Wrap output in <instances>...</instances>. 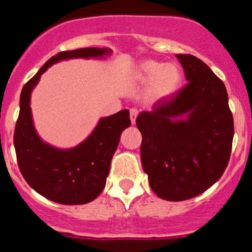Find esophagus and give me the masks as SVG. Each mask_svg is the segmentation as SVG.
Instances as JSON below:
<instances>
[{
    "label": "esophagus",
    "instance_id": "esophagus-1",
    "mask_svg": "<svg viewBox=\"0 0 252 252\" xmlns=\"http://www.w3.org/2000/svg\"><path fill=\"white\" fill-rule=\"evenodd\" d=\"M137 109H130V121H131L132 124L136 123V117H137Z\"/></svg>",
    "mask_w": 252,
    "mask_h": 252
}]
</instances>
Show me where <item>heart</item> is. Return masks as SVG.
Segmentation results:
<instances>
[{"mask_svg":"<svg viewBox=\"0 0 252 252\" xmlns=\"http://www.w3.org/2000/svg\"><path fill=\"white\" fill-rule=\"evenodd\" d=\"M134 77L140 83L148 82L146 94L150 100L172 97L180 89L182 82L181 68L176 63H163L152 59L138 63Z\"/></svg>","mask_w":252,"mask_h":252,"instance_id":"b5f03b06","label":"heart"}]
</instances>
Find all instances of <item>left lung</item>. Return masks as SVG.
<instances>
[{
  "label": "left lung",
  "mask_w": 252,
  "mask_h": 252,
  "mask_svg": "<svg viewBox=\"0 0 252 252\" xmlns=\"http://www.w3.org/2000/svg\"><path fill=\"white\" fill-rule=\"evenodd\" d=\"M176 58L187 85L136 118L144 173L153 192L169 201L194 198L216 184L230 160L233 140L224 83L196 57Z\"/></svg>",
  "instance_id": "left-lung-1"
}]
</instances>
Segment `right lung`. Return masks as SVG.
Masks as SVG:
<instances>
[{"label":"right lung","instance_id":"right-lung-1","mask_svg":"<svg viewBox=\"0 0 252 252\" xmlns=\"http://www.w3.org/2000/svg\"><path fill=\"white\" fill-rule=\"evenodd\" d=\"M109 48H79L52 57L26 83L20 96V114L14 132L17 163L27 184L35 192L63 205H83L102 193L109 175L111 158L121 134L130 126L129 110L100 118L86 140L70 149H59L43 142L34 128L31 94L40 77L53 63L76 58H104Z\"/></svg>","mask_w":252,"mask_h":252}]
</instances>
